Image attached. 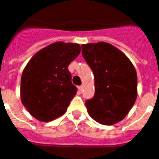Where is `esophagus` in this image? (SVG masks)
I'll use <instances>...</instances> for the list:
<instances>
[{"mask_svg": "<svg viewBox=\"0 0 159 159\" xmlns=\"http://www.w3.org/2000/svg\"><path fill=\"white\" fill-rule=\"evenodd\" d=\"M82 91H83V87H82V86H79V87H78V92H79L80 93H82Z\"/></svg>", "mask_w": 159, "mask_h": 159, "instance_id": "obj_1", "label": "esophagus"}]
</instances>
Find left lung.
I'll list each match as a JSON object with an SVG mask.
<instances>
[{
    "mask_svg": "<svg viewBox=\"0 0 159 159\" xmlns=\"http://www.w3.org/2000/svg\"><path fill=\"white\" fill-rule=\"evenodd\" d=\"M83 57L93 72L95 95L86 102L87 112L98 123L121 121L137 98V72L123 52L106 42L82 45Z\"/></svg>",
    "mask_w": 159,
    "mask_h": 159,
    "instance_id": "1",
    "label": "left lung"
}]
</instances>
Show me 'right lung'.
I'll return each instance as SVG.
<instances>
[{
  "label": "right lung",
  "instance_id": "add662e5",
  "mask_svg": "<svg viewBox=\"0 0 159 159\" xmlns=\"http://www.w3.org/2000/svg\"><path fill=\"white\" fill-rule=\"evenodd\" d=\"M80 52L78 43L55 42L37 52L24 68L21 102L36 120L49 122L67 111L77 94L68 65Z\"/></svg>",
  "mask_w": 159,
  "mask_h": 159
}]
</instances>
